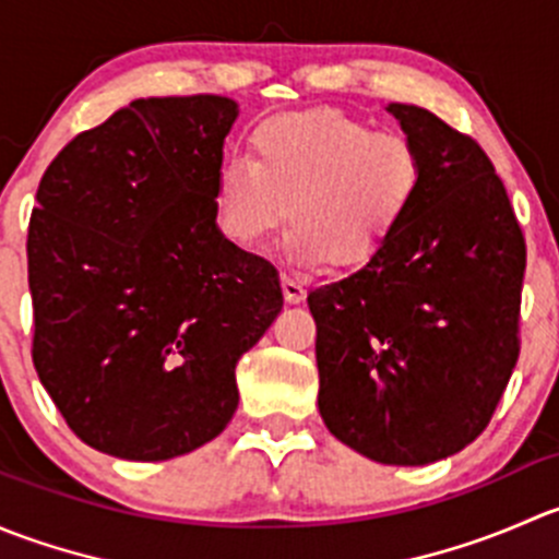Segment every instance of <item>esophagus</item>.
<instances>
[{
  "mask_svg": "<svg viewBox=\"0 0 559 559\" xmlns=\"http://www.w3.org/2000/svg\"><path fill=\"white\" fill-rule=\"evenodd\" d=\"M281 286H284L286 302H300L302 297H306V284H302L297 275L281 273Z\"/></svg>",
  "mask_w": 559,
  "mask_h": 559,
  "instance_id": "34e87169",
  "label": "esophagus"
}]
</instances>
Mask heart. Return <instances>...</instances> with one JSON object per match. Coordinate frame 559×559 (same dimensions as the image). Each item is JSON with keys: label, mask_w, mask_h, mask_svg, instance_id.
<instances>
[{"label": "heart", "mask_w": 559, "mask_h": 559, "mask_svg": "<svg viewBox=\"0 0 559 559\" xmlns=\"http://www.w3.org/2000/svg\"><path fill=\"white\" fill-rule=\"evenodd\" d=\"M248 145L251 156L224 159L213 180L218 229L233 243L259 246L292 213L286 248L302 262L373 257L425 178L414 138L326 107L262 118Z\"/></svg>", "instance_id": "b5f03b06"}]
</instances>
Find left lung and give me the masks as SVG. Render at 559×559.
Segmentation results:
<instances>
[{
  "label": "left lung",
  "mask_w": 559,
  "mask_h": 559,
  "mask_svg": "<svg viewBox=\"0 0 559 559\" xmlns=\"http://www.w3.org/2000/svg\"><path fill=\"white\" fill-rule=\"evenodd\" d=\"M386 110L425 178L397 233L308 295L319 414L368 460L430 465L481 436L514 373L527 248L476 140L425 107Z\"/></svg>",
  "instance_id": "left-lung-1"
}]
</instances>
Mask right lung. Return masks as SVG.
<instances>
[{
	"label": "right lung",
	"instance_id": "obj_1",
	"mask_svg": "<svg viewBox=\"0 0 559 559\" xmlns=\"http://www.w3.org/2000/svg\"><path fill=\"white\" fill-rule=\"evenodd\" d=\"M238 103L134 99L45 170L32 211V359L97 452L173 460L238 408L235 365L284 308L278 270L229 243L213 180Z\"/></svg>",
	"mask_w": 559,
	"mask_h": 559
}]
</instances>
